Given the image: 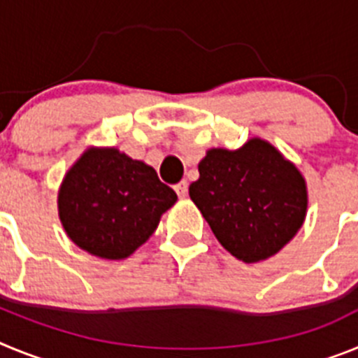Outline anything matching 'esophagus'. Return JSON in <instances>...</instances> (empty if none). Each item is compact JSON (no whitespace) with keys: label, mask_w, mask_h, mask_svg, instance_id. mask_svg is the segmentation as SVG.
<instances>
[{"label":"esophagus","mask_w":358,"mask_h":358,"mask_svg":"<svg viewBox=\"0 0 358 358\" xmlns=\"http://www.w3.org/2000/svg\"><path fill=\"white\" fill-rule=\"evenodd\" d=\"M173 189H176V194L179 195V199H185L186 195H188V182L186 181L177 182V185L173 186Z\"/></svg>","instance_id":"esophagus-1"}]
</instances>
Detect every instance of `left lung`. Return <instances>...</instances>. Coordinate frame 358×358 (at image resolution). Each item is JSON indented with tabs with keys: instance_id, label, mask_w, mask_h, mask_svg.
Listing matches in <instances>:
<instances>
[{
	"instance_id": "left-lung-1",
	"label": "left lung",
	"mask_w": 358,
	"mask_h": 358,
	"mask_svg": "<svg viewBox=\"0 0 358 358\" xmlns=\"http://www.w3.org/2000/svg\"><path fill=\"white\" fill-rule=\"evenodd\" d=\"M189 199L226 251L264 262L301 229L308 208L303 173L273 143L251 138L240 148H210Z\"/></svg>"
}]
</instances>
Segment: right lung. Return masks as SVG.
I'll return each instance as SVG.
<instances>
[{
  "label": "right lung",
  "mask_w": 358,
  "mask_h": 358,
  "mask_svg": "<svg viewBox=\"0 0 358 358\" xmlns=\"http://www.w3.org/2000/svg\"><path fill=\"white\" fill-rule=\"evenodd\" d=\"M176 201V192L147 163L116 147H90L66 172L57 208L66 235L82 251L125 260Z\"/></svg>",
  "instance_id": "add662e5"
}]
</instances>
